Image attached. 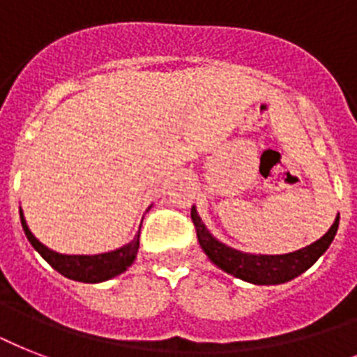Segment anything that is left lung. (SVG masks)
Segmentation results:
<instances>
[{"label":"left lung","instance_id":"1","mask_svg":"<svg viewBox=\"0 0 357 357\" xmlns=\"http://www.w3.org/2000/svg\"><path fill=\"white\" fill-rule=\"evenodd\" d=\"M190 218L195 222L198 243H200L202 250L207 254V257L218 268H222L224 272H228V274L235 278H241L244 282L257 283V285L285 283L298 276V274H302L304 271H307L326 252L339 228L337 217L326 234L313 244L305 246V248L282 255H255L238 252V250L229 248V246L222 244L220 241H217L207 231V228L200 220L195 207L190 209Z\"/></svg>","mask_w":357,"mask_h":357}]
</instances>
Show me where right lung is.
I'll return each instance as SVG.
<instances>
[{
  "mask_svg": "<svg viewBox=\"0 0 357 357\" xmlns=\"http://www.w3.org/2000/svg\"><path fill=\"white\" fill-rule=\"evenodd\" d=\"M20 220H22V228L25 231V237L29 238V243L33 244V248L50 263L57 272H61L63 276L75 280V282L85 283H100L105 280L122 274L131 263L135 261V255L139 252V241H140V229L139 234L135 235V238L129 244L122 246L119 250L107 252V254L98 255H64L53 252L47 246L38 241L35 235L31 234L27 224H25L24 213L20 211Z\"/></svg>",
  "mask_w": 357,
  "mask_h": 357,
  "instance_id": "1",
  "label": "right lung"
}]
</instances>
